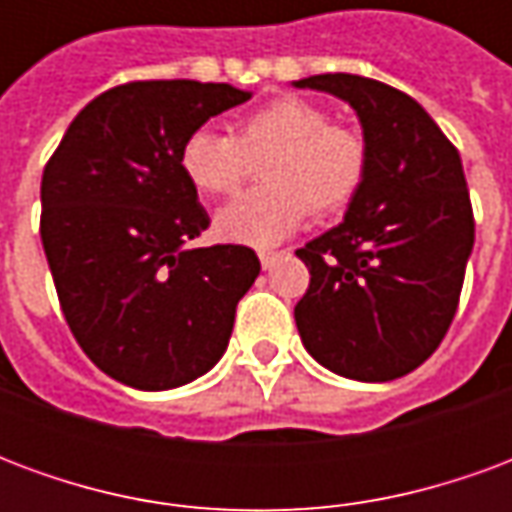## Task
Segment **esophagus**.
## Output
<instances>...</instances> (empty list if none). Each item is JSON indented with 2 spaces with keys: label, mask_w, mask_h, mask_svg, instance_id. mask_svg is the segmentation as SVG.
<instances>
[{
  "label": "esophagus",
  "mask_w": 512,
  "mask_h": 512,
  "mask_svg": "<svg viewBox=\"0 0 512 512\" xmlns=\"http://www.w3.org/2000/svg\"><path fill=\"white\" fill-rule=\"evenodd\" d=\"M279 257H282V255H279V252H260V266L271 268V266H274V263H277Z\"/></svg>",
  "instance_id": "34e87169"
}]
</instances>
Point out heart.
<instances>
[{"label":"heart","instance_id":"heart-1","mask_svg":"<svg viewBox=\"0 0 512 512\" xmlns=\"http://www.w3.org/2000/svg\"><path fill=\"white\" fill-rule=\"evenodd\" d=\"M271 156L263 164L268 186L246 191L216 213V233L246 246L285 241L307 211H337L351 200L365 172V145L343 126L329 123L321 106L304 98H277L246 115L235 134L194 128L180 145V169L208 197L230 194L246 175V156Z\"/></svg>","mask_w":512,"mask_h":512}]
</instances>
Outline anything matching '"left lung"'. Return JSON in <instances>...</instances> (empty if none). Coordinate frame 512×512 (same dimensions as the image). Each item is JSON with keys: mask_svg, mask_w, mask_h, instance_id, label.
Segmentation results:
<instances>
[{"mask_svg": "<svg viewBox=\"0 0 512 512\" xmlns=\"http://www.w3.org/2000/svg\"><path fill=\"white\" fill-rule=\"evenodd\" d=\"M293 87L345 101L365 139V172L345 219L296 252L310 268L293 312L301 343L343 378L406 376L444 340L472 255L461 156L433 117L389 84L321 73Z\"/></svg>", "mask_w": 512, "mask_h": 512, "instance_id": "8db88e82", "label": "left lung"}]
</instances>
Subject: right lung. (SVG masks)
<instances>
[{
  "mask_svg": "<svg viewBox=\"0 0 512 512\" xmlns=\"http://www.w3.org/2000/svg\"><path fill=\"white\" fill-rule=\"evenodd\" d=\"M249 98L191 79L120 84L84 106L43 169L40 238L65 321L120 384L175 389L227 351L260 260L249 246L191 249L208 213L180 145Z\"/></svg>",
  "mask_w": 512,
  "mask_h": 512,
  "instance_id": "right-lung-1",
  "label": "right lung"
}]
</instances>
